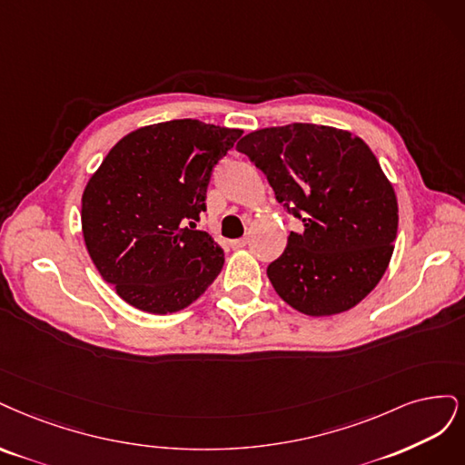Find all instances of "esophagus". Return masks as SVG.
<instances>
[{"label": "esophagus", "instance_id": "34e87169", "mask_svg": "<svg viewBox=\"0 0 465 465\" xmlns=\"http://www.w3.org/2000/svg\"><path fill=\"white\" fill-rule=\"evenodd\" d=\"M247 243H249L247 237H239V239H232L230 247H232V249H242V247H245Z\"/></svg>", "mask_w": 465, "mask_h": 465}]
</instances>
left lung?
<instances>
[{
    "instance_id": "1",
    "label": "left lung",
    "mask_w": 465,
    "mask_h": 465,
    "mask_svg": "<svg viewBox=\"0 0 465 465\" xmlns=\"http://www.w3.org/2000/svg\"><path fill=\"white\" fill-rule=\"evenodd\" d=\"M303 222L268 264L276 293L309 317H331L365 299L392 259L398 201L377 156L350 131L292 124L237 143Z\"/></svg>"
}]
</instances>
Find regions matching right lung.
<instances>
[{
    "instance_id": "obj_1",
    "label": "right lung",
    "mask_w": 465,
    "mask_h": 465,
    "mask_svg": "<svg viewBox=\"0 0 465 465\" xmlns=\"http://www.w3.org/2000/svg\"><path fill=\"white\" fill-rule=\"evenodd\" d=\"M242 129L173 119L119 141L83 193V237L100 276L144 312L168 314L199 299L223 251L194 230L213 168Z\"/></svg>"
}]
</instances>
